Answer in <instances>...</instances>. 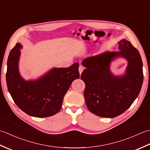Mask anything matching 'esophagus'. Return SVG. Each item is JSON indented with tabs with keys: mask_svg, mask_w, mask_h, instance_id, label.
Segmentation results:
<instances>
[{
	"mask_svg": "<svg viewBox=\"0 0 150 150\" xmlns=\"http://www.w3.org/2000/svg\"><path fill=\"white\" fill-rule=\"evenodd\" d=\"M83 69H84V68H83V67H82V66H79V73H80V74H81V73H82V71H83Z\"/></svg>",
	"mask_w": 150,
	"mask_h": 150,
	"instance_id": "esophagus-1",
	"label": "esophagus"
}]
</instances>
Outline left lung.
Here are the masks:
<instances>
[{
  "label": "left lung",
  "mask_w": 150,
  "mask_h": 150,
  "mask_svg": "<svg viewBox=\"0 0 150 150\" xmlns=\"http://www.w3.org/2000/svg\"><path fill=\"white\" fill-rule=\"evenodd\" d=\"M118 44L119 52H105L82 62L86 68L81 74L84 82L86 104L92 113L113 118L127 110L136 99L143 83L142 61L138 50L125 39ZM119 57L128 61L125 73L114 76L110 63Z\"/></svg>",
  "instance_id": "left-lung-1"
}]
</instances>
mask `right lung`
Instances as JSON below:
<instances>
[{"label":"right lung","mask_w":150,"mask_h":150,"mask_svg":"<svg viewBox=\"0 0 150 150\" xmlns=\"http://www.w3.org/2000/svg\"><path fill=\"white\" fill-rule=\"evenodd\" d=\"M22 47L17 43L8 56L6 78L9 93L17 106L30 116L54 115L61 109L72 82L80 77L79 63L68 68H54L36 80L26 81L18 69Z\"/></svg>","instance_id":"right-lung-1"}]
</instances>
